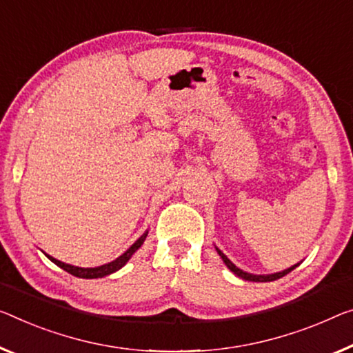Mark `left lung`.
I'll list each match as a JSON object with an SVG mask.
<instances>
[{
    "label": "left lung",
    "mask_w": 353,
    "mask_h": 353,
    "mask_svg": "<svg viewBox=\"0 0 353 353\" xmlns=\"http://www.w3.org/2000/svg\"><path fill=\"white\" fill-rule=\"evenodd\" d=\"M216 251H218L221 259L224 260V263L227 265V268H229L233 274H236L238 278H243V279H246V281H252V283H270V281H276V279L283 278V276H285L287 273H290L292 270L298 267V263H296V265H294V267L287 268L284 271H279V273H273V274H251V273H246V271H243V270H240L238 267H235V265H233L230 260L227 259L225 254L222 252V251H219L218 248H216Z\"/></svg>",
    "instance_id": "left-lung-1"
}]
</instances>
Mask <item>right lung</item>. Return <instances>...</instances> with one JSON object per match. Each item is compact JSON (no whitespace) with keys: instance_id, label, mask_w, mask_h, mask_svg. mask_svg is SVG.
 <instances>
[{"instance_id":"add662e5","label":"right lung","mask_w":353,"mask_h":353,"mask_svg":"<svg viewBox=\"0 0 353 353\" xmlns=\"http://www.w3.org/2000/svg\"><path fill=\"white\" fill-rule=\"evenodd\" d=\"M146 235H148V230H146L142 236L139 238L137 241L134 243V245L128 249L126 252L121 254L120 257L113 260V262L110 263H105V265H101V267H94V268H80V267H74V265H69V263H64L61 262V260H57L53 259L52 256H48V254H46V256L52 260L53 263L58 265L59 268H63L64 271H68V273H70L72 276H77V278H83V279H94V278H104V276L107 274H112L115 273V271H118L120 268H123L124 265L128 263V260L132 257V254L137 251V249L143 245L145 238Z\"/></svg>"}]
</instances>
